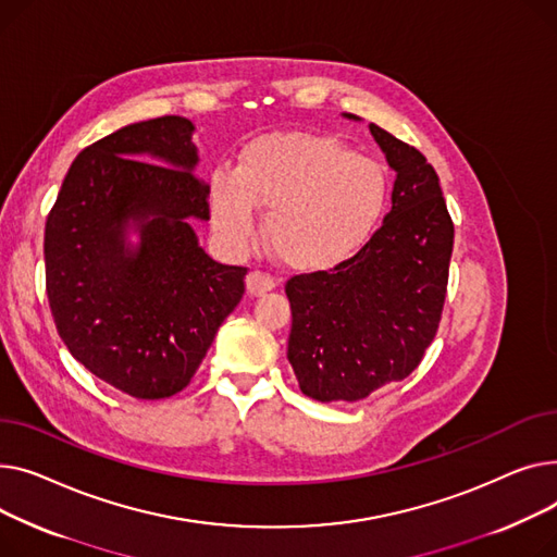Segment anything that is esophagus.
<instances>
[{"label":"esophagus","instance_id":"1","mask_svg":"<svg viewBox=\"0 0 557 557\" xmlns=\"http://www.w3.org/2000/svg\"><path fill=\"white\" fill-rule=\"evenodd\" d=\"M245 283H247V294H249V297H263V294H268L270 289L276 287V281L270 274L258 272V270L249 272Z\"/></svg>","mask_w":557,"mask_h":557}]
</instances>
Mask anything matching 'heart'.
Returning a JSON list of instances; mask_svg holds the SVG:
<instances>
[{"instance_id":"b5f03b06","label":"heart","mask_w":557,"mask_h":557,"mask_svg":"<svg viewBox=\"0 0 557 557\" xmlns=\"http://www.w3.org/2000/svg\"><path fill=\"white\" fill-rule=\"evenodd\" d=\"M388 198L382 163L312 133L260 135L240 150L236 169H215L209 182L220 238L245 247L263 209L268 247L297 272L344 265L377 232Z\"/></svg>"}]
</instances>
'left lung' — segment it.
Segmentation results:
<instances>
[{
    "label": "left lung",
    "mask_w": 557,
    "mask_h": 557,
    "mask_svg": "<svg viewBox=\"0 0 557 557\" xmlns=\"http://www.w3.org/2000/svg\"><path fill=\"white\" fill-rule=\"evenodd\" d=\"M369 129L396 173L391 211L344 265L285 285L287 359L304 394L321 403H355L405 380L432 344L445 304L454 224L438 175L416 148L375 123Z\"/></svg>",
    "instance_id": "obj_1"
}]
</instances>
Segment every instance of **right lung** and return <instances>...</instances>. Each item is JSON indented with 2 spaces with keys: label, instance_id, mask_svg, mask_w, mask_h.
<instances>
[{
  "label": "right lung",
  "instance_id": "add662e5",
  "mask_svg": "<svg viewBox=\"0 0 557 557\" xmlns=\"http://www.w3.org/2000/svg\"><path fill=\"white\" fill-rule=\"evenodd\" d=\"M193 133L159 116L91 144L47 218L55 329L89 373L137 400L182 391L245 294L247 270L213 260L193 228L209 220Z\"/></svg>",
  "mask_w": 557,
  "mask_h": 557
}]
</instances>
